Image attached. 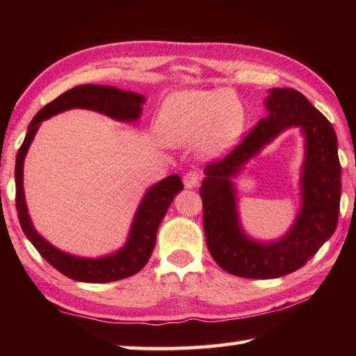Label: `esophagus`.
<instances>
[{
  "label": "esophagus",
  "mask_w": 356,
  "mask_h": 356,
  "mask_svg": "<svg viewBox=\"0 0 356 356\" xmlns=\"http://www.w3.org/2000/svg\"><path fill=\"white\" fill-rule=\"evenodd\" d=\"M184 185L186 188H195L200 185V174L197 171H190L184 176Z\"/></svg>",
  "instance_id": "1"
}]
</instances>
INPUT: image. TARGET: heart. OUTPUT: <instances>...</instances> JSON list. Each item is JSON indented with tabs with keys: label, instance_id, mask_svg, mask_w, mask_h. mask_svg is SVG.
<instances>
[{
	"label": "heart",
	"instance_id": "heart-1",
	"mask_svg": "<svg viewBox=\"0 0 356 356\" xmlns=\"http://www.w3.org/2000/svg\"><path fill=\"white\" fill-rule=\"evenodd\" d=\"M243 124L245 111L232 90H184L162 105L157 130L171 145H185L203 136L205 149L217 151L237 138Z\"/></svg>",
	"mask_w": 356,
	"mask_h": 356
}]
</instances>
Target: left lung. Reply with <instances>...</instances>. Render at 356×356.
Wrapping results in <instances>:
<instances>
[{
    "instance_id": "1",
    "label": "left lung",
    "mask_w": 356,
    "mask_h": 356,
    "mask_svg": "<svg viewBox=\"0 0 356 356\" xmlns=\"http://www.w3.org/2000/svg\"><path fill=\"white\" fill-rule=\"evenodd\" d=\"M269 111L240 145L205 168L200 197L209 254L232 275L277 278L305 266L337 229L341 199V165L334 127L306 96L293 88H272L264 101ZM289 126L307 138L302 175V207L291 231L275 242L260 244L241 231L230 177L249 158Z\"/></svg>"
}]
</instances>
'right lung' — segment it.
<instances>
[{
    "instance_id": "obj_1",
    "label": "right lung",
    "mask_w": 356,
    "mask_h": 356,
    "mask_svg": "<svg viewBox=\"0 0 356 356\" xmlns=\"http://www.w3.org/2000/svg\"><path fill=\"white\" fill-rule=\"evenodd\" d=\"M143 102H145V97L138 93L108 86L86 84L67 90L65 93L59 95L55 101H51L36 113L27 128L26 139L18 149L17 163H15V185H17L15 202H17L18 220L22 232L26 234L30 243L36 248L44 260H47L53 268L65 277L76 280V282L108 283L138 274L149 260V255L156 245L159 225L174 200V195L184 190V184L177 174H171L154 186H151L143 195L138 213L134 216L125 246L108 257L82 259V257L65 254L51 246L35 231L32 222H30L24 200V186H22V168H24L27 149L42 120L55 116L58 113L70 108H87L102 113V115L116 120L131 122V120H138L140 118Z\"/></svg>"
}]
</instances>
